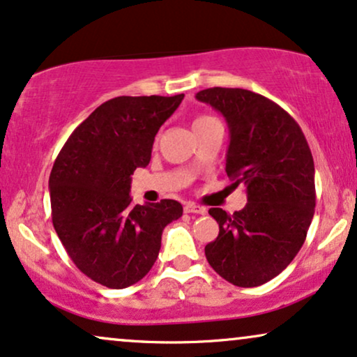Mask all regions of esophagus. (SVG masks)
I'll use <instances>...</instances> for the list:
<instances>
[{
  "label": "esophagus",
  "mask_w": 357,
  "mask_h": 357,
  "mask_svg": "<svg viewBox=\"0 0 357 357\" xmlns=\"http://www.w3.org/2000/svg\"><path fill=\"white\" fill-rule=\"evenodd\" d=\"M184 212H188V214H204L206 209L201 206H196V204H191V202H188V204H184Z\"/></svg>",
  "instance_id": "obj_1"
}]
</instances>
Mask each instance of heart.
I'll return each instance as SVG.
<instances>
[{"mask_svg":"<svg viewBox=\"0 0 357 357\" xmlns=\"http://www.w3.org/2000/svg\"><path fill=\"white\" fill-rule=\"evenodd\" d=\"M209 120H215V119H212V116H209V115H199V116H196V119H194L192 126L206 123V121H209Z\"/></svg>","mask_w":357,"mask_h":357,"instance_id":"obj_1","label":"heart"}]
</instances>
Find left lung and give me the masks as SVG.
Instances as JSON below:
<instances>
[{"label":"left lung","mask_w":357,"mask_h":357,"mask_svg":"<svg viewBox=\"0 0 357 357\" xmlns=\"http://www.w3.org/2000/svg\"><path fill=\"white\" fill-rule=\"evenodd\" d=\"M196 98L227 121L225 173L232 188H245L249 201L234 214L209 209L219 236L206 245V259L232 285H264L295 259L313 219L317 191L308 142L293 116L260 93L212 87Z\"/></svg>","instance_id":"1"}]
</instances>
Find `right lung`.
<instances>
[{"instance_id": "1", "label": "right lung", "mask_w": 357, "mask_h": 357, "mask_svg": "<svg viewBox=\"0 0 357 357\" xmlns=\"http://www.w3.org/2000/svg\"><path fill=\"white\" fill-rule=\"evenodd\" d=\"M184 93L115 97L97 107L67 138L54 161L52 224L84 275L103 287L126 288L150 272L161 234L183 215L178 201L135 206L132 174L151 160L160 126Z\"/></svg>"}]
</instances>
